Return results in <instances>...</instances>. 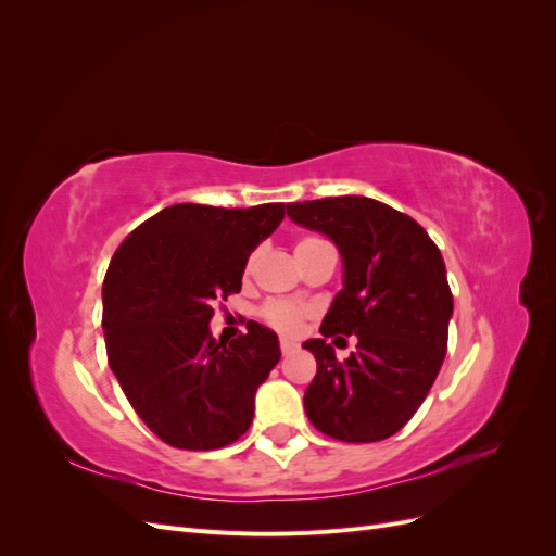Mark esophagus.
<instances>
[{
    "instance_id": "1",
    "label": "esophagus",
    "mask_w": 556,
    "mask_h": 556,
    "mask_svg": "<svg viewBox=\"0 0 556 556\" xmlns=\"http://www.w3.org/2000/svg\"><path fill=\"white\" fill-rule=\"evenodd\" d=\"M294 350H296V343L280 341V352H282V355H290V352H294Z\"/></svg>"
}]
</instances>
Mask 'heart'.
Wrapping results in <instances>:
<instances>
[{
  "instance_id": "1",
  "label": "heart",
  "mask_w": 556,
  "mask_h": 556,
  "mask_svg": "<svg viewBox=\"0 0 556 556\" xmlns=\"http://www.w3.org/2000/svg\"><path fill=\"white\" fill-rule=\"evenodd\" d=\"M319 245H329L323 239H301L296 245V257L304 255V252L319 248ZM252 266H255V252H252L248 264H245V274L252 271ZM315 315V308L304 304V301H296V299H268L260 306V319L266 325L271 327L274 331H278L280 336H299L304 331L308 319Z\"/></svg>"
}]
</instances>
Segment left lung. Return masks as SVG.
<instances>
[{"label": "left lung", "mask_w": 556, "mask_h": 556, "mask_svg": "<svg viewBox=\"0 0 556 556\" xmlns=\"http://www.w3.org/2000/svg\"><path fill=\"white\" fill-rule=\"evenodd\" d=\"M294 223L339 245L345 288L306 341L317 374L304 394L311 425L343 443H376L422 406L447 352L452 292L439 245L410 215L368 197L288 204ZM357 334L345 362L327 338ZM345 341V339H343Z\"/></svg>", "instance_id": "1"}]
</instances>
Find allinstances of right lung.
Wrapping results in <instances>:
<instances>
[{
    "mask_svg": "<svg viewBox=\"0 0 556 556\" xmlns=\"http://www.w3.org/2000/svg\"><path fill=\"white\" fill-rule=\"evenodd\" d=\"M285 217V204H176L117 245L104 278L102 327L111 371L160 441L217 450L239 441L255 392L280 359L271 329L250 323L211 336L215 301L241 292L243 268Z\"/></svg>",
    "mask_w": 556,
    "mask_h": 556,
    "instance_id": "right-lung-1",
    "label": "right lung"
}]
</instances>
